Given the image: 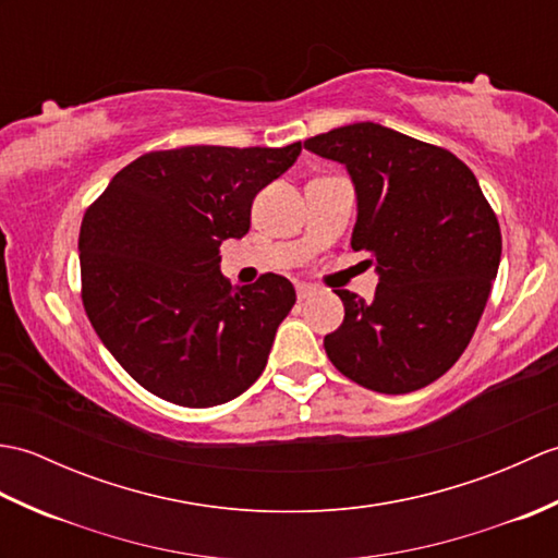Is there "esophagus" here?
Here are the masks:
<instances>
[{"mask_svg": "<svg viewBox=\"0 0 558 558\" xmlns=\"http://www.w3.org/2000/svg\"><path fill=\"white\" fill-rule=\"evenodd\" d=\"M314 294H316V288H314V286H306V282H302V286H298V300H300V302L314 298Z\"/></svg>", "mask_w": 558, "mask_h": 558, "instance_id": "34e87169", "label": "esophagus"}]
</instances>
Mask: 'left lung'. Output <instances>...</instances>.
I'll return each mask as SVG.
<instances>
[{
    "label": "left lung",
    "mask_w": 558,
    "mask_h": 558,
    "mask_svg": "<svg viewBox=\"0 0 558 558\" xmlns=\"http://www.w3.org/2000/svg\"><path fill=\"white\" fill-rule=\"evenodd\" d=\"M348 168L357 189L354 252L372 254L374 302L345 306L324 338L336 369L376 393H412L470 345L501 260V228L475 174L453 153L360 122L304 141Z\"/></svg>",
    "instance_id": "left-lung-1"
}]
</instances>
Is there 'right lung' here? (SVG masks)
<instances>
[{
  "mask_svg": "<svg viewBox=\"0 0 558 558\" xmlns=\"http://www.w3.org/2000/svg\"><path fill=\"white\" fill-rule=\"evenodd\" d=\"M286 148L150 150L112 177L78 234L81 302L136 384L174 405L213 408L260 376L294 304L288 278L230 286L222 240L248 232L256 194L298 160Z\"/></svg>",
  "mask_w": 558,
  "mask_h": 558,
  "instance_id": "right-lung-1",
  "label": "right lung"
}]
</instances>
